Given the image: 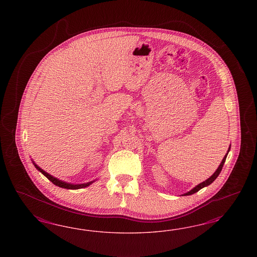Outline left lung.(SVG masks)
I'll list each match as a JSON object with an SVG mask.
<instances>
[{
    "label": "left lung",
    "instance_id": "obj_1",
    "mask_svg": "<svg viewBox=\"0 0 257 257\" xmlns=\"http://www.w3.org/2000/svg\"><path fill=\"white\" fill-rule=\"evenodd\" d=\"M230 151V148H229V150H228V152ZM227 155H228V153H227ZM227 155H226L225 156H224V158L222 159V161H221V163H220V165H219V167L218 168V170L217 171H215V173L211 176L210 178H208L207 180H205L204 182H202V183H201V184H199L197 187H195L193 189H191L189 192H187V193H186L185 196H187V195H192L194 194V193H196V192H198L200 189H202V187H207V186H209L210 184H212L215 180H216V178L218 177V175H219V173H220V171H221V170H222V167H223V165H224V162H225L226 160V157H227Z\"/></svg>",
    "mask_w": 257,
    "mask_h": 257
}]
</instances>
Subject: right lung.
Returning a JSON list of instances; mask_svg holds the SVG:
<instances>
[{
  "label": "right lung",
  "instance_id": "obj_1",
  "mask_svg": "<svg viewBox=\"0 0 257 257\" xmlns=\"http://www.w3.org/2000/svg\"><path fill=\"white\" fill-rule=\"evenodd\" d=\"M34 165H35V167L37 168V170H39L44 176H46L48 179L50 180L53 184H55V186H57V187L67 188V189H78V188H83V187H87V186H89V185L92 183V182H89V183L81 184V185H71V184H68V183H65V182H63V181H60V180L56 179L55 177H53L52 175H50L49 173H47L46 171L41 170L38 165H36L35 163H34Z\"/></svg>",
  "mask_w": 257,
  "mask_h": 257
}]
</instances>
